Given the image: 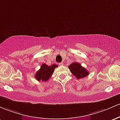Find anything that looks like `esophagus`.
I'll return each mask as SVG.
<instances>
[{
	"label": "esophagus",
	"instance_id": "obj_1",
	"mask_svg": "<svg viewBox=\"0 0 120 120\" xmlns=\"http://www.w3.org/2000/svg\"><path fill=\"white\" fill-rule=\"evenodd\" d=\"M59 65H60V66H63V65H64V62L59 63Z\"/></svg>",
	"mask_w": 120,
	"mask_h": 120
}]
</instances>
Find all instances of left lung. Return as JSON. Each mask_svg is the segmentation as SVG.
Segmentation results:
<instances>
[{
	"instance_id": "1",
	"label": "left lung",
	"mask_w": 120,
	"mask_h": 120,
	"mask_svg": "<svg viewBox=\"0 0 120 120\" xmlns=\"http://www.w3.org/2000/svg\"><path fill=\"white\" fill-rule=\"evenodd\" d=\"M68 68L71 73L78 79L86 77L89 74V72L84 67H82L81 64L77 62H72L68 66Z\"/></svg>"
}]
</instances>
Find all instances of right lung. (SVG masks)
<instances>
[{"label": "right lung", "instance_id": "1", "mask_svg": "<svg viewBox=\"0 0 120 120\" xmlns=\"http://www.w3.org/2000/svg\"><path fill=\"white\" fill-rule=\"evenodd\" d=\"M57 67L58 66L56 64H53V65L49 66L45 64H43L40 70L36 73L35 78L38 81H48L53 75L55 68Z\"/></svg>", "mask_w": 120, "mask_h": 120}]
</instances>
